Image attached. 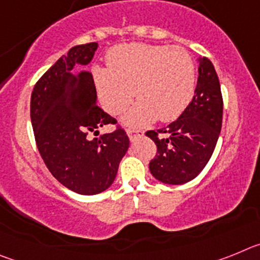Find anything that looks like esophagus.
<instances>
[{
    "instance_id": "34e87169",
    "label": "esophagus",
    "mask_w": 260,
    "mask_h": 260,
    "mask_svg": "<svg viewBox=\"0 0 260 260\" xmlns=\"http://www.w3.org/2000/svg\"><path fill=\"white\" fill-rule=\"evenodd\" d=\"M126 133H127V135L130 139H134V138L138 137V135L143 134V132H142V130H138V128H133V127H128L127 130H126Z\"/></svg>"
}]
</instances>
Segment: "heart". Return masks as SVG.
<instances>
[{
	"label": "heart",
	"mask_w": 260,
	"mask_h": 260,
	"mask_svg": "<svg viewBox=\"0 0 260 260\" xmlns=\"http://www.w3.org/2000/svg\"><path fill=\"white\" fill-rule=\"evenodd\" d=\"M108 69L92 68L98 96L110 114H119L133 98L139 100L126 122L143 126L158 118L169 122L189 107L197 87V68L181 47L143 43L117 45L107 57Z\"/></svg>",
	"instance_id": "b5f03b06"
}]
</instances>
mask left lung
I'll list each match as a JSON object with an SVG mask.
<instances>
[{
	"instance_id": "8db88e82",
	"label": "left lung",
	"mask_w": 260,
	"mask_h": 260,
	"mask_svg": "<svg viewBox=\"0 0 260 260\" xmlns=\"http://www.w3.org/2000/svg\"><path fill=\"white\" fill-rule=\"evenodd\" d=\"M199 77L194 98L176 121L146 135L157 151L150 171L156 180L182 185L194 180L210 161L222 123V96L212 62L199 58Z\"/></svg>"
}]
</instances>
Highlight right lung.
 Segmentation results:
<instances>
[{"label":"right lung","instance_id":"add662e5","mask_svg":"<svg viewBox=\"0 0 260 260\" xmlns=\"http://www.w3.org/2000/svg\"><path fill=\"white\" fill-rule=\"evenodd\" d=\"M98 43L77 45L36 82L31 122L36 146L53 177L71 191L95 195L113 183L128 137L121 126L99 138L91 132L117 119L96 104L91 73L80 70L92 59Z\"/></svg>","mask_w":260,"mask_h":260}]
</instances>
